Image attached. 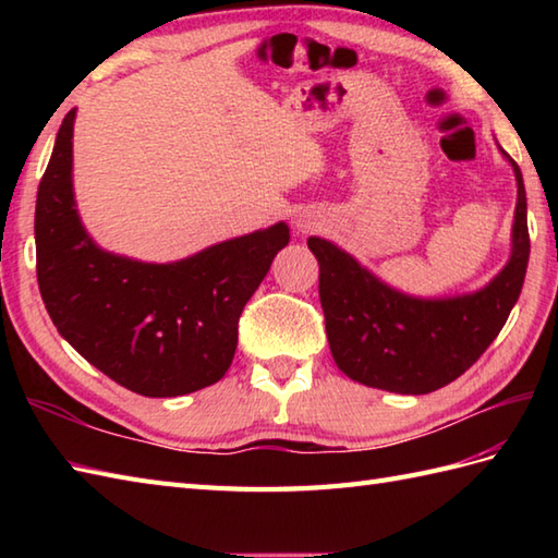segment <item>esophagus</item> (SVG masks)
Segmentation results:
<instances>
[{"label": "esophagus", "instance_id": "1", "mask_svg": "<svg viewBox=\"0 0 558 558\" xmlns=\"http://www.w3.org/2000/svg\"><path fill=\"white\" fill-rule=\"evenodd\" d=\"M298 228H302V230H310V228H314V222H306V220H300V222H298Z\"/></svg>", "mask_w": 558, "mask_h": 558}]
</instances>
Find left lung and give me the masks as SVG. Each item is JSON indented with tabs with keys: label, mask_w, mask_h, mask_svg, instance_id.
Returning a JSON list of instances; mask_svg holds the SVG:
<instances>
[{
	"label": "left lung",
	"mask_w": 558,
	"mask_h": 558,
	"mask_svg": "<svg viewBox=\"0 0 558 558\" xmlns=\"http://www.w3.org/2000/svg\"><path fill=\"white\" fill-rule=\"evenodd\" d=\"M511 165L518 182L511 258L480 292L410 298L384 286L336 244L322 236L306 240L318 260L328 345L352 381L390 393H432L465 374L499 336L523 290L530 258L525 184L518 165Z\"/></svg>",
	"instance_id": "left-lung-1"
}]
</instances>
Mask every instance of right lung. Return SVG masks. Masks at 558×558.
<instances>
[{"label":"right lung","mask_w":558,"mask_h":558,"mask_svg":"<svg viewBox=\"0 0 558 558\" xmlns=\"http://www.w3.org/2000/svg\"><path fill=\"white\" fill-rule=\"evenodd\" d=\"M74 117L71 110L59 126L35 204V268L59 336L112 381L146 398L220 381L234 357L244 304L290 242V228L278 222L174 264L102 252L74 204Z\"/></svg>","instance_id":"1"}]
</instances>
